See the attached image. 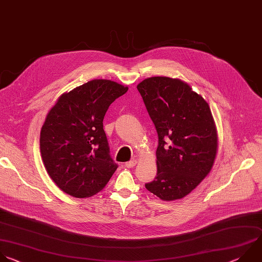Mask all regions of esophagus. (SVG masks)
<instances>
[{
    "label": "esophagus",
    "instance_id": "34e87169",
    "mask_svg": "<svg viewBox=\"0 0 262 262\" xmlns=\"http://www.w3.org/2000/svg\"><path fill=\"white\" fill-rule=\"evenodd\" d=\"M136 164H137V160H135V159L125 162V166H126V167H134Z\"/></svg>",
    "mask_w": 262,
    "mask_h": 262
}]
</instances>
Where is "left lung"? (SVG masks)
<instances>
[{
	"label": "left lung",
	"mask_w": 262,
	"mask_h": 262,
	"mask_svg": "<svg viewBox=\"0 0 262 262\" xmlns=\"http://www.w3.org/2000/svg\"><path fill=\"white\" fill-rule=\"evenodd\" d=\"M137 89L158 136L157 173L145 187L162 201L182 199L206 178L216 157L210 107L179 79L151 77Z\"/></svg>",
	"instance_id": "8db88e82"
}]
</instances>
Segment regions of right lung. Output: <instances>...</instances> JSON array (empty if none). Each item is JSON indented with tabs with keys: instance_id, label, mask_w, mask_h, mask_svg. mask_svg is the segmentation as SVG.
Wrapping results in <instances>:
<instances>
[{
	"instance_id": "1",
	"label": "right lung",
	"mask_w": 262,
	"mask_h": 262,
	"mask_svg": "<svg viewBox=\"0 0 262 262\" xmlns=\"http://www.w3.org/2000/svg\"><path fill=\"white\" fill-rule=\"evenodd\" d=\"M128 87L96 79L63 94L49 111L40 135L41 156L63 192L90 198L100 192L118 164L110 155L103 120Z\"/></svg>"
}]
</instances>
